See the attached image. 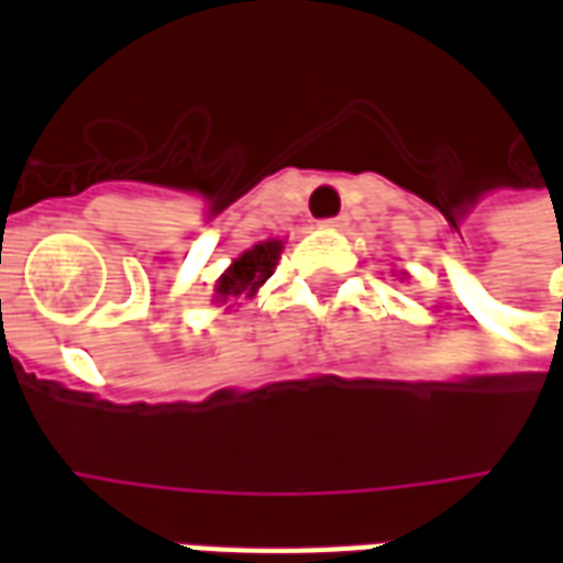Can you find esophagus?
<instances>
[{
  "mask_svg": "<svg viewBox=\"0 0 563 563\" xmlns=\"http://www.w3.org/2000/svg\"><path fill=\"white\" fill-rule=\"evenodd\" d=\"M346 222H350V217H346V213H338V217H329V220H322V225H325V229H343Z\"/></svg>",
  "mask_w": 563,
  "mask_h": 563,
  "instance_id": "1",
  "label": "esophagus"
}]
</instances>
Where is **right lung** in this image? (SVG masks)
Returning a JSON list of instances; mask_svg holds the SVG:
<instances>
[{"label": "right lung", "instance_id": "1", "mask_svg": "<svg viewBox=\"0 0 563 563\" xmlns=\"http://www.w3.org/2000/svg\"><path fill=\"white\" fill-rule=\"evenodd\" d=\"M280 250V241H262L253 250H246L244 256L238 258L232 268L220 277V283H217V298L220 301H225V298H241V295L250 298L274 274Z\"/></svg>", "mask_w": 563, "mask_h": 563}]
</instances>
